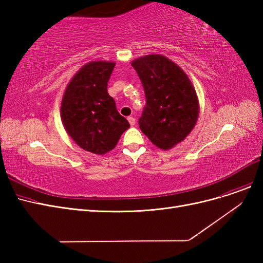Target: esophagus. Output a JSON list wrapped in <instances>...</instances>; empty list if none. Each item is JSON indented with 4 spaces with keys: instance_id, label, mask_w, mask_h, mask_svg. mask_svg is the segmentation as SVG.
I'll return each mask as SVG.
<instances>
[{
    "instance_id": "obj_1",
    "label": "esophagus",
    "mask_w": 263,
    "mask_h": 263,
    "mask_svg": "<svg viewBox=\"0 0 263 263\" xmlns=\"http://www.w3.org/2000/svg\"><path fill=\"white\" fill-rule=\"evenodd\" d=\"M127 119H128V122H129L130 126H134L135 124H136V119H135L133 116H129Z\"/></svg>"
}]
</instances>
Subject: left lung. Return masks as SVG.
Wrapping results in <instances>:
<instances>
[{
	"label": "left lung",
	"instance_id": "obj_1",
	"mask_svg": "<svg viewBox=\"0 0 263 263\" xmlns=\"http://www.w3.org/2000/svg\"><path fill=\"white\" fill-rule=\"evenodd\" d=\"M146 94L139 118L141 132L155 146L173 148L192 132L200 105L194 86L177 63L161 54H148L132 62Z\"/></svg>",
	"mask_w": 263,
	"mask_h": 263
}]
</instances>
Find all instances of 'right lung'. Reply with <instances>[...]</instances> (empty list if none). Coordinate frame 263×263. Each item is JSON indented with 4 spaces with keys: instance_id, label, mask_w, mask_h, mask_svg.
<instances>
[{
    "instance_id": "obj_1",
    "label": "right lung",
    "mask_w": 263,
    "mask_h": 263,
    "mask_svg": "<svg viewBox=\"0 0 263 263\" xmlns=\"http://www.w3.org/2000/svg\"><path fill=\"white\" fill-rule=\"evenodd\" d=\"M114 62L91 61L71 79L61 101V121L82 149L104 155L115 148L129 123L117 112L107 93Z\"/></svg>"
}]
</instances>
